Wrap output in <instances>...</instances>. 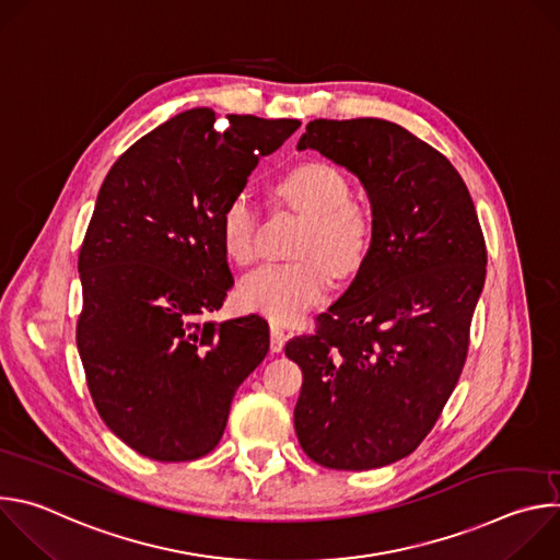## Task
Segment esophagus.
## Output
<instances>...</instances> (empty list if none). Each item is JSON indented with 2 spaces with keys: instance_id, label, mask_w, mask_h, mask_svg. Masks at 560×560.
Listing matches in <instances>:
<instances>
[{
  "instance_id": "1",
  "label": "esophagus",
  "mask_w": 560,
  "mask_h": 560,
  "mask_svg": "<svg viewBox=\"0 0 560 560\" xmlns=\"http://www.w3.org/2000/svg\"><path fill=\"white\" fill-rule=\"evenodd\" d=\"M285 339H288L285 330L277 322H272L270 324V350L272 352H281L283 346H285Z\"/></svg>"
}]
</instances>
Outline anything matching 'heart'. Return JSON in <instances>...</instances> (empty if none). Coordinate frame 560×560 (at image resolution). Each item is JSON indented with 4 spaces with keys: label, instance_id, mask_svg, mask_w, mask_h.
<instances>
[{
    "label": "heart",
    "instance_id": "obj_1",
    "mask_svg": "<svg viewBox=\"0 0 560 560\" xmlns=\"http://www.w3.org/2000/svg\"><path fill=\"white\" fill-rule=\"evenodd\" d=\"M283 203L307 217L296 255L290 264H266L246 275L238 299L272 322L292 324L330 290L332 275H354L372 246V212L350 197L348 177L326 162H305L283 175L277 186ZM259 210L248 192L232 195L219 217L228 255L238 264L259 253ZM331 268L328 269L327 266Z\"/></svg>",
    "mask_w": 560,
    "mask_h": 560
}]
</instances>
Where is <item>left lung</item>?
Returning <instances> with one entry per match:
<instances>
[{"mask_svg":"<svg viewBox=\"0 0 560 560\" xmlns=\"http://www.w3.org/2000/svg\"><path fill=\"white\" fill-rule=\"evenodd\" d=\"M354 173L372 246L346 294L285 354L303 372L294 430L330 469L412 454L463 372L488 248L469 190L436 148L385 119H314L299 139Z\"/></svg>","mask_w":560,"mask_h":560,"instance_id":"obj_1","label":"left lung"}]
</instances>
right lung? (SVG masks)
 <instances>
[{"label": "right lung", "mask_w": 560, "mask_h": 560, "mask_svg": "<svg viewBox=\"0 0 560 560\" xmlns=\"http://www.w3.org/2000/svg\"><path fill=\"white\" fill-rule=\"evenodd\" d=\"M299 126L192 108L135 141L100 188L79 250L77 350L100 417L141 456L212 452L236 387L268 354L259 314L199 318L234 283L219 228L225 201Z\"/></svg>", "instance_id": "add662e5"}]
</instances>
